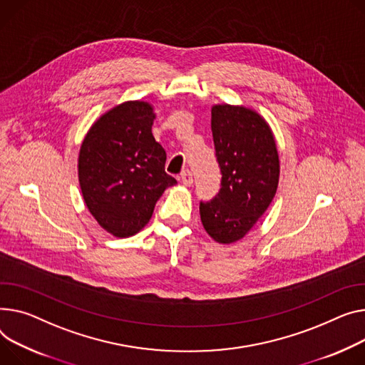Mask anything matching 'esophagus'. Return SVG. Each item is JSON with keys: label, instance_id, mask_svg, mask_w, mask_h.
<instances>
[{"label": "esophagus", "instance_id": "1", "mask_svg": "<svg viewBox=\"0 0 365 365\" xmlns=\"http://www.w3.org/2000/svg\"><path fill=\"white\" fill-rule=\"evenodd\" d=\"M180 180H182V183L185 186H190L193 183V178H192V173L189 172V170H185V172H182Z\"/></svg>", "mask_w": 365, "mask_h": 365}]
</instances>
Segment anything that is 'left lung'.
I'll return each mask as SVG.
<instances>
[{
	"mask_svg": "<svg viewBox=\"0 0 365 365\" xmlns=\"http://www.w3.org/2000/svg\"><path fill=\"white\" fill-rule=\"evenodd\" d=\"M211 130L222 187L200 202L201 222L218 244L244 237L272 204L279 185V154L267 121L242 106H214Z\"/></svg>",
	"mask_w": 365,
	"mask_h": 365,
	"instance_id": "8db88e82",
	"label": "left lung"
}]
</instances>
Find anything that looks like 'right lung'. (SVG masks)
I'll return each instance as SVG.
<instances>
[{"instance_id":"obj_1","label":"right lung","mask_w":365,"mask_h":365,"mask_svg":"<svg viewBox=\"0 0 365 365\" xmlns=\"http://www.w3.org/2000/svg\"><path fill=\"white\" fill-rule=\"evenodd\" d=\"M153 106L128 101L95 121L79 153V183L89 212L103 229L129 237L150 222L163 192L165 151L153 136Z\"/></svg>"}]
</instances>
